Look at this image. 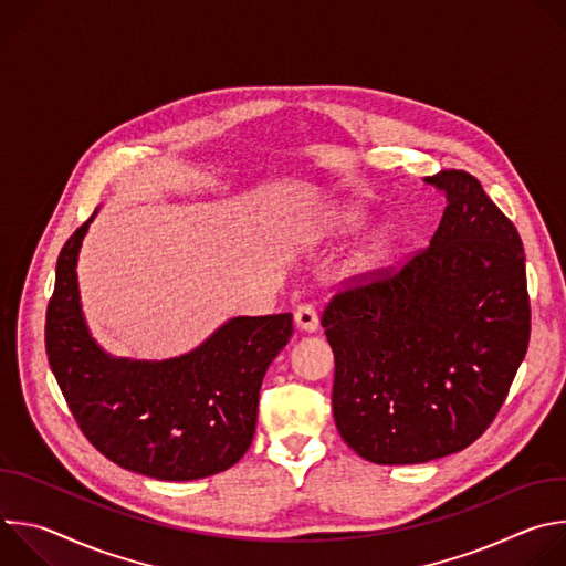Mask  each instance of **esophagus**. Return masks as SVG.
Masks as SVG:
<instances>
[{
    "mask_svg": "<svg viewBox=\"0 0 566 566\" xmlns=\"http://www.w3.org/2000/svg\"><path fill=\"white\" fill-rule=\"evenodd\" d=\"M293 319H295V327L300 332H306V334H313L317 332L319 322H317V315H315V308L311 304H300L293 313Z\"/></svg>",
    "mask_w": 566,
    "mask_h": 566,
    "instance_id": "34e87169",
    "label": "esophagus"
}]
</instances>
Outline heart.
Returning a JSON list of instances; mask_svg holds the SVG:
<instances>
[{
  "label": "heart",
  "mask_w": 566,
  "mask_h": 566,
  "mask_svg": "<svg viewBox=\"0 0 566 566\" xmlns=\"http://www.w3.org/2000/svg\"><path fill=\"white\" fill-rule=\"evenodd\" d=\"M365 226V214L360 208L349 206L338 214V230L354 234ZM400 244V232L396 226L385 223L376 228L365 244L349 258L343 269V280L347 282H369L374 280L396 255Z\"/></svg>",
  "instance_id": "obj_1"
}]
</instances>
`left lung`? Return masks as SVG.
<instances>
[{
    "label": "left lung",
    "mask_w": 566,
    "mask_h": 566,
    "mask_svg": "<svg viewBox=\"0 0 566 566\" xmlns=\"http://www.w3.org/2000/svg\"><path fill=\"white\" fill-rule=\"evenodd\" d=\"M446 195L430 247L396 275L338 293L322 313L336 358L334 419L380 465L468 448L511 389L531 336L522 239L461 170L426 177Z\"/></svg>",
    "instance_id": "1"
}]
</instances>
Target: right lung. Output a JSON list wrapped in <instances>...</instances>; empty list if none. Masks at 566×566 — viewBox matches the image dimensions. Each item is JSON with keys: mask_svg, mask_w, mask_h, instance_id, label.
Returning <instances> with one entry per match:
<instances>
[{"mask_svg": "<svg viewBox=\"0 0 566 566\" xmlns=\"http://www.w3.org/2000/svg\"><path fill=\"white\" fill-rule=\"evenodd\" d=\"M96 214L60 251L46 308V356L71 415L92 446L125 470L164 481L228 470L253 441L260 387L293 334L291 313L230 317L177 358L107 354L87 327L75 271Z\"/></svg>", "mask_w": 566, "mask_h": 566, "instance_id": "right-lung-1", "label": "right lung"}]
</instances>
